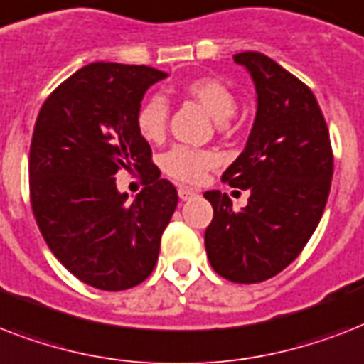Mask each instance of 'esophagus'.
<instances>
[{"label":"esophagus","mask_w":364,"mask_h":364,"mask_svg":"<svg viewBox=\"0 0 364 364\" xmlns=\"http://www.w3.org/2000/svg\"><path fill=\"white\" fill-rule=\"evenodd\" d=\"M177 193H179V198H181L183 202H187V200H191L196 196V191H194V188H188V187H179V191H177Z\"/></svg>","instance_id":"34e87169"}]
</instances>
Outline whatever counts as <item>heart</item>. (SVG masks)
I'll return each mask as SVG.
<instances>
[{
	"instance_id": "obj_1",
	"label": "heart",
	"mask_w": 364,
	"mask_h": 364,
	"mask_svg": "<svg viewBox=\"0 0 364 364\" xmlns=\"http://www.w3.org/2000/svg\"><path fill=\"white\" fill-rule=\"evenodd\" d=\"M181 92L191 100H196L215 121H227L236 111V96L228 85L215 77H196L183 85ZM170 105L160 94L149 96L136 113V126L145 141H160L168 128ZM217 164L215 153L208 149L176 145L162 156V170L170 177L183 183H198L205 171Z\"/></svg>"
}]
</instances>
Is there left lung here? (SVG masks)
<instances>
[{
  "label": "left lung",
  "instance_id": "8db88e82",
  "mask_svg": "<svg viewBox=\"0 0 364 364\" xmlns=\"http://www.w3.org/2000/svg\"><path fill=\"white\" fill-rule=\"evenodd\" d=\"M234 62L253 79L257 117L245 149L221 179L249 188V200L234 211L225 193H204L213 205L204 242L219 276L259 283L287 268L316 232L331 191L333 149L304 82L260 53L234 54Z\"/></svg>",
  "mask_w": 364,
  "mask_h": 364
}]
</instances>
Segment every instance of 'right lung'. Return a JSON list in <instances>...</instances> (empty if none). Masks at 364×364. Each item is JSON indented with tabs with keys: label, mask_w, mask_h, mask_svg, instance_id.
I'll return each mask as SVG.
<instances>
[{
	"label": "right lung",
	"mask_w": 364,
	"mask_h": 364,
	"mask_svg": "<svg viewBox=\"0 0 364 364\" xmlns=\"http://www.w3.org/2000/svg\"><path fill=\"white\" fill-rule=\"evenodd\" d=\"M168 73L149 65L94 62L65 79L43 104L30 147V198L54 257L87 285L124 291L145 282L177 208L160 179L136 113L143 94ZM146 177L132 203L114 173Z\"/></svg>",
	"instance_id": "1"
}]
</instances>
